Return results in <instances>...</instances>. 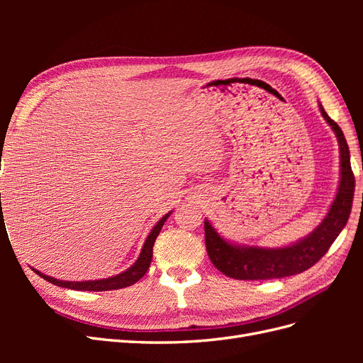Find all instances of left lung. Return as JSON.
I'll list each match as a JSON object with an SVG mask.
<instances>
[{
    "label": "left lung",
    "mask_w": 363,
    "mask_h": 363,
    "mask_svg": "<svg viewBox=\"0 0 363 363\" xmlns=\"http://www.w3.org/2000/svg\"><path fill=\"white\" fill-rule=\"evenodd\" d=\"M323 118L335 131L340 152V180L335 200L325 218L311 235L280 248L248 247L228 242L204 219L208 259L227 277L238 280H269L295 276L313 267L335 242L345 227L354 196V175L351 171L350 150L342 130L320 104Z\"/></svg>",
    "instance_id": "obj_1"
}]
</instances>
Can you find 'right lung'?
<instances>
[{
	"instance_id": "right-lung-1",
	"label": "right lung",
	"mask_w": 363,
	"mask_h": 363,
	"mask_svg": "<svg viewBox=\"0 0 363 363\" xmlns=\"http://www.w3.org/2000/svg\"><path fill=\"white\" fill-rule=\"evenodd\" d=\"M172 212L164 215L162 219H159V223L155 225V228L151 230L144 247H142L140 255L138 257V260L131 265L128 269L123 271L116 274L113 277H108V279H101V280H87V281H67V280H59V279H54L50 276H45V274H42L40 271L33 268L38 276H40L42 279H45L47 281L56 284V286H62V288H68V289H75V291H95V292H100V291H113V289H121V288H127L131 286V284L136 283L138 280H140L142 277L145 276L147 269L151 265V259H152V245L156 242V238L159 236L160 230L167 221L168 216Z\"/></svg>"
}]
</instances>
